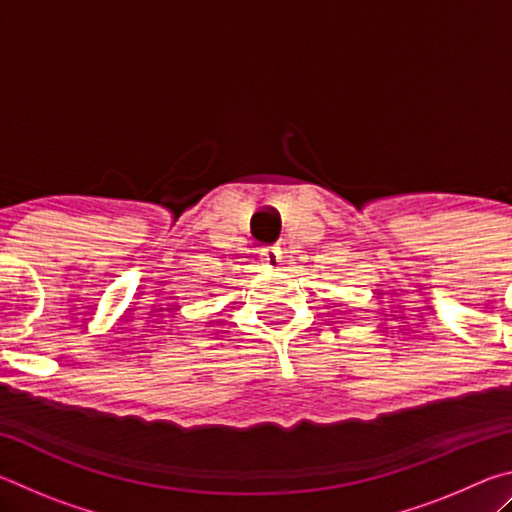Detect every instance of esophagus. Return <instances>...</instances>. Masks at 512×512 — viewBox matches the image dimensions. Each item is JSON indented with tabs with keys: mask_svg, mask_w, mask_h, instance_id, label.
<instances>
[{
	"mask_svg": "<svg viewBox=\"0 0 512 512\" xmlns=\"http://www.w3.org/2000/svg\"><path fill=\"white\" fill-rule=\"evenodd\" d=\"M259 257L266 266H280L282 262V248L280 246H264L259 248Z\"/></svg>",
	"mask_w": 512,
	"mask_h": 512,
	"instance_id": "obj_1",
	"label": "esophagus"
}]
</instances>
